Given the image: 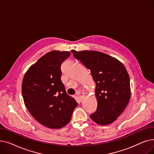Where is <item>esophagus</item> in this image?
<instances>
[{
  "label": "esophagus",
  "instance_id": "esophagus-1",
  "mask_svg": "<svg viewBox=\"0 0 154 154\" xmlns=\"http://www.w3.org/2000/svg\"><path fill=\"white\" fill-rule=\"evenodd\" d=\"M85 98V96L84 95H80L79 97V99L80 101H82L83 100V99Z\"/></svg>",
  "mask_w": 154,
  "mask_h": 154
}]
</instances>
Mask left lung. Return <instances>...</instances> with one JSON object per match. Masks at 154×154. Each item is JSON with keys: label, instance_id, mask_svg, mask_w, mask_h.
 <instances>
[{"label": "left lung", "instance_id": "8db88e82", "mask_svg": "<svg viewBox=\"0 0 154 154\" xmlns=\"http://www.w3.org/2000/svg\"><path fill=\"white\" fill-rule=\"evenodd\" d=\"M75 58L91 70L95 82L97 110L90 116L100 125L117 119L130 100V79L122 63L106 54L94 51L72 50Z\"/></svg>", "mask_w": 154, "mask_h": 154}]
</instances>
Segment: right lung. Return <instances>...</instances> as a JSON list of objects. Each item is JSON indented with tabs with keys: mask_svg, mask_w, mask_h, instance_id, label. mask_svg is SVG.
<instances>
[{
	"mask_svg": "<svg viewBox=\"0 0 154 154\" xmlns=\"http://www.w3.org/2000/svg\"><path fill=\"white\" fill-rule=\"evenodd\" d=\"M69 51H52L29 67L23 77L22 96L27 109L42 125L60 128L68 124L78 103L69 96L60 79L61 64Z\"/></svg>",
	"mask_w": 154,
	"mask_h": 154,
	"instance_id": "1",
	"label": "right lung"
}]
</instances>
